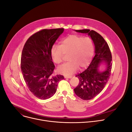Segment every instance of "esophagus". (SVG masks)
Listing matches in <instances>:
<instances>
[{"label":"esophagus","instance_id":"obj_1","mask_svg":"<svg viewBox=\"0 0 132 132\" xmlns=\"http://www.w3.org/2000/svg\"><path fill=\"white\" fill-rule=\"evenodd\" d=\"M64 78L65 79H70L72 78V76H64Z\"/></svg>","mask_w":132,"mask_h":132}]
</instances>
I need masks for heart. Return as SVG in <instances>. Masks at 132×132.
Returning <instances> with one entry per match:
<instances>
[{"mask_svg": "<svg viewBox=\"0 0 132 132\" xmlns=\"http://www.w3.org/2000/svg\"><path fill=\"white\" fill-rule=\"evenodd\" d=\"M60 46L53 45L51 55L57 64L63 62L64 55H68L69 62L57 68L60 73L67 76L72 75L79 68L82 70L88 66L94 54L93 40L88 37L70 35L62 40Z\"/></svg>", "mask_w": 132, "mask_h": 132, "instance_id": "heart-1", "label": "heart"}]
</instances>
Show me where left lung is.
Returning a JSON list of instances; mask_svg holds the SVG:
<instances>
[{
	"label": "left lung",
	"instance_id": "left-lung-1",
	"mask_svg": "<svg viewBox=\"0 0 132 132\" xmlns=\"http://www.w3.org/2000/svg\"><path fill=\"white\" fill-rule=\"evenodd\" d=\"M76 32L87 33L95 47V55L92 62L84 72L76 76L79 78V84L74 89L75 94L81 99L88 100L98 95L107 83L112 68V56L107 43L96 31L85 29Z\"/></svg>",
	"mask_w": 132,
	"mask_h": 132
}]
</instances>
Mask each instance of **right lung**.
Here are the masks:
<instances>
[{
	"label": "right lung",
	"instance_id": "obj_1",
	"mask_svg": "<svg viewBox=\"0 0 132 132\" xmlns=\"http://www.w3.org/2000/svg\"><path fill=\"white\" fill-rule=\"evenodd\" d=\"M64 28L44 29L30 36L21 55V71L29 90L37 98L45 100L56 93L62 75H53L55 65L51 50Z\"/></svg>",
	"mask_w": 132,
	"mask_h": 132
}]
</instances>
